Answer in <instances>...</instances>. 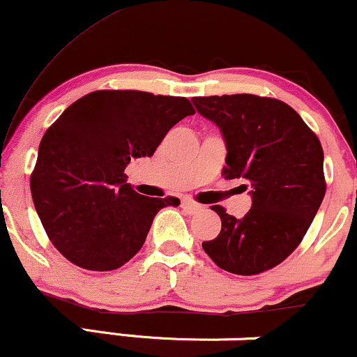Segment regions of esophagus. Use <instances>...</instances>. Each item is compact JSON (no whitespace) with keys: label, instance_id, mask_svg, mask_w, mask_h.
Instances as JSON below:
<instances>
[{"label":"esophagus","instance_id":"obj_1","mask_svg":"<svg viewBox=\"0 0 357 357\" xmlns=\"http://www.w3.org/2000/svg\"><path fill=\"white\" fill-rule=\"evenodd\" d=\"M183 210L186 211L188 215H195V213L202 211L203 206L199 203L191 202V199H184V202H183Z\"/></svg>","mask_w":357,"mask_h":357}]
</instances>
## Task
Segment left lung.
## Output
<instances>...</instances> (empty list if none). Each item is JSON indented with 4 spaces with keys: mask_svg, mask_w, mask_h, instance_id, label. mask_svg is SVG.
<instances>
[{
    "mask_svg": "<svg viewBox=\"0 0 357 357\" xmlns=\"http://www.w3.org/2000/svg\"><path fill=\"white\" fill-rule=\"evenodd\" d=\"M192 104L223 132L228 154L221 174L252 188L243 218L211 206L221 231L203 250L230 273L267 272L298 247L326 195L321 141L296 110L272 97L210 96Z\"/></svg>",
    "mask_w": 357,
    "mask_h": 357,
    "instance_id": "8db88e82",
    "label": "left lung"
}]
</instances>
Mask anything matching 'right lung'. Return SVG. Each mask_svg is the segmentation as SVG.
Masks as SVG:
<instances>
[{
  "label": "right lung",
  "mask_w": 357,
  "mask_h": 357,
  "mask_svg": "<svg viewBox=\"0 0 357 357\" xmlns=\"http://www.w3.org/2000/svg\"><path fill=\"white\" fill-rule=\"evenodd\" d=\"M186 97L96 90L48 127L30 178L48 238L77 267L107 272L144 245L161 208L179 199L142 196L126 183L132 158L153 155L167 130L192 116Z\"/></svg>",
  "instance_id": "add662e5"
}]
</instances>
